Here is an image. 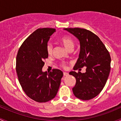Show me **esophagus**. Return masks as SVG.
I'll return each mask as SVG.
<instances>
[{"label": "esophagus", "mask_w": 121, "mask_h": 121, "mask_svg": "<svg viewBox=\"0 0 121 121\" xmlns=\"http://www.w3.org/2000/svg\"><path fill=\"white\" fill-rule=\"evenodd\" d=\"M69 75V73H67V72H63V76H68Z\"/></svg>", "instance_id": "34e87169"}]
</instances>
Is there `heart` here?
I'll return each instance as SVG.
<instances>
[{
    "label": "heart",
    "mask_w": 121,
    "mask_h": 121,
    "mask_svg": "<svg viewBox=\"0 0 121 121\" xmlns=\"http://www.w3.org/2000/svg\"><path fill=\"white\" fill-rule=\"evenodd\" d=\"M59 41L63 46L65 47V48L66 49H68V51L72 50L73 49V47H74V41H73V39H72L71 37H70L69 36L67 35H63L62 37H60L59 39ZM47 51L48 55H51L52 53V51H53V47L52 45L50 43H48L47 45ZM60 66L61 68H63V69H65L66 68V65L65 62H62L60 64Z\"/></svg>",
    "instance_id": "obj_1"
}]
</instances>
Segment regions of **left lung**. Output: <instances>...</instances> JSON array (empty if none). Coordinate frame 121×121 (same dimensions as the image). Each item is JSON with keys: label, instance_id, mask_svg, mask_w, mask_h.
I'll list each match as a JSON object with an SVG mask.
<instances>
[{"label": "left lung", "instance_id": "8db88e82", "mask_svg": "<svg viewBox=\"0 0 121 121\" xmlns=\"http://www.w3.org/2000/svg\"><path fill=\"white\" fill-rule=\"evenodd\" d=\"M65 30L77 37L80 43L79 57L73 70L86 68L85 73H69L76 80L73 93L79 99H91L100 93L106 84L111 69L110 55L99 37L90 31L80 28Z\"/></svg>", "mask_w": 121, "mask_h": 121}]
</instances>
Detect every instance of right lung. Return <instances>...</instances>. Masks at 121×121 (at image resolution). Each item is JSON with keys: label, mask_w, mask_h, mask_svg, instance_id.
<instances>
[{"label": "right lung", "mask_w": 121, "mask_h": 121, "mask_svg": "<svg viewBox=\"0 0 121 121\" xmlns=\"http://www.w3.org/2000/svg\"><path fill=\"white\" fill-rule=\"evenodd\" d=\"M55 28H38L20 47L16 57V72L26 95L38 103H45L56 96L63 72L53 69L47 73L42 68L48 58L47 43Z\"/></svg>", "instance_id": "1"}]
</instances>
